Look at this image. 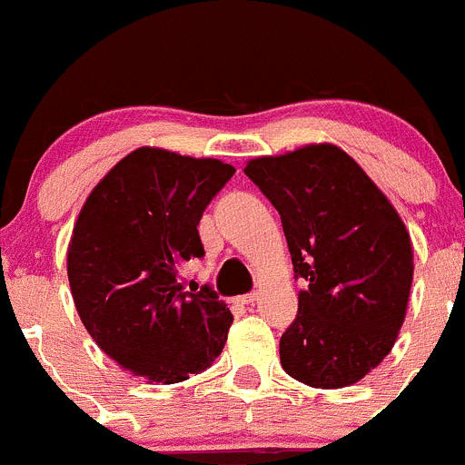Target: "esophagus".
Here are the masks:
<instances>
[{
    "label": "esophagus",
    "instance_id": "1",
    "mask_svg": "<svg viewBox=\"0 0 465 465\" xmlns=\"http://www.w3.org/2000/svg\"><path fill=\"white\" fill-rule=\"evenodd\" d=\"M255 301H257V293H243V296L234 298V302H239V305H252Z\"/></svg>",
    "mask_w": 465,
    "mask_h": 465
}]
</instances>
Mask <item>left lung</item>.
<instances>
[{
  "label": "left lung",
  "instance_id": "left-lung-1",
  "mask_svg": "<svg viewBox=\"0 0 465 465\" xmlns=\"http://www.w3.org/2000/svg\"><path fill=\"white\" fill-rule=\"evenodd\" d=\"M243 173L280 213L293 273L307 280L280 364L316 389L360 382L389 355L407 312L413 251L402 219L334 144L255 158Z\"/></svg>",
  "mask_w": 465,
  "mask_h": 465
}]
</instances>
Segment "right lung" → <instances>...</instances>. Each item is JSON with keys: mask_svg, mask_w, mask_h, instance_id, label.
Returning a JSON list of instances; mask_svg holds the SVG:
<instances>
[{"mask_svg": "<svg viewBox=\"0 0 465 465\" xmlns=\"http://www.w3.org/2000/svg\"><path fill=\"white\" fill-rule=\"evenodd\" d=\"M234 167L142 146L92 190L67 248V278L83 325L124 371L183 382L208 369L232 314L213 287L187 292L183 266L203 257V210Z\"/></svg>", "mask_w": 465, "mask_h": 465, "instance_id": "right-lung-1", "label": "right lung"}]
</instances>
